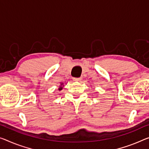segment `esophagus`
<instances>
[{
	"instance_id": "34e87169",
	"label": "esophagus",
	"mask_w": 149,
	"mask_h": 149,
	"mask_svg": "<svg viewBox=\"0 0 149 149\" xmlns=\"http://www.w3.org/2000/svg\"><path fill=\"white\" fill-rule=\"evenodd\" d=\"M72 79L74 81H77V82L81 81V78H73Z\"/></svg>"
}]
</instances>
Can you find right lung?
I'll return each mask as SVG.
<instances>
[{"mask_svg":"<svg viewBox=\"0 0 149 149\" xmlns=\"http://www.w3.org/2000/svg\"><path fill=\"white\" fill-rule=\"evenodd\" d=\"M63 83H61V85H60V86H59V88H58V90L59 91H61L62 89H63Z\"/></svg>","mask_w":149,"mask_h":149,"instance_id":"right-lung-1","label":"right lung"}]
</instances>
